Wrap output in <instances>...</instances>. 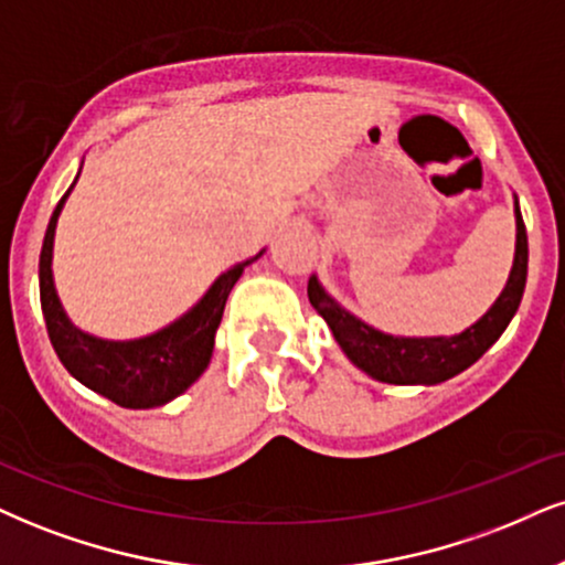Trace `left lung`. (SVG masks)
<instances>
[{"label": "left lung", "mask_w": 565, "mask_h": 565, "mask_svg": "<svg viewBox=\"0 0 565 565\" xmlns=\"http://www.w3.org/2000/svg\"><path fill=\"white\" fill-rule=\"evenodd\" d=\"M516 259H513L511 277H508L505 290L492 303V309L463 330L461 335L452 338H393L385 332L372 330V327L359 322L348 311L324 294L317 277L309 280V301L317 315L330 324L332 335L340 348L348 353L359 369H364L369 377L390 382V385H437L456 377L458 372L469 369L475 361L484 356V351L503 335V330L516 315L521 296L526 285V264H529V243L526 227L516 201Z\"/></svg>", "instance_id": "obj_1"}]
</instances>
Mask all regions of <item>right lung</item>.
I'll return each mask as SVG.
<instances>
[{
  "mask_svg": "<svg viewBox=\"0 0 565 565\" xmlns=\"http://www.w3.org/2000/svg\"><path fill=\"white\" fill-rule=\"evenodd\" d=\"M67 193L52 212L39 259L41 311L46 319L49 340H52L54 351H57L67 372L94 393L104 395L122 408L162 406V403L185 393L204 374L209 359H212L214 332L222 322L225 301L248 262L227 269L209 288V294L193 306V311H188L183 319L164 327L157 335L128 340V343L90 338L70 324L52 282L54 227H57V217Z\"/></svg>",
  "mask_w": 565,
  "mask_h": 565,
  "instance_id": "1",
  "label": "right lung"
}]
</instances>
